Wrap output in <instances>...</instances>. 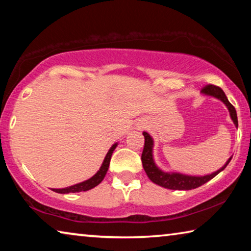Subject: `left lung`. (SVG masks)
Listing matches in <instances>:
<instances>
[{
  "label": "left lung",
  "mask_w": 251,
  "mask_h": 251,
  "mask_svg": "<svg viewBox=\"0 0 251 251\" xmlns=\"http://www.w3.org/2000/svg\"><path fill=\"white\" fill-rule=\"evenodd\" d=\"M201 94L205 96L214 97V99L223 101L228 109L232 123L235 124L236 127H238L236 109L230 103H229L227 96L222 88L215 86V85H207L206 87H203L201 90ZM143 135L144 137H145V146H144V151L142 154V163L144 171H145L148 178H150L154 184L167 189L190 190L197 188V187L206 184L207 181L212 179L215 176H217L220 172H223L224 169L227 167L229 161L232 158V156L229 157L226 164H225L222 168H219L218 171L203 176L188 175V174H182L179 172H165L157 166L156 161L154 159V139H152L151 136L148 134L147 131H143Z\"/></svg>",
  "instance_id": "obj_1"
}]
</instances>
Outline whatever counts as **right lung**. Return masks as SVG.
Instances as JSON below:
<instances>
[{
  "instance_id": "1",
  "label": "right lung",
  "mask_w": 251,
  "mask_h": 251,
  "mask_svg": "<svg viewBox=\"0 0 251 251\" xmlns=\"http://www.w3.org/2000/svg\"><path fill=\"white\" fill-rule=\"evenodd\" d=\"M118 143L113 144V146L109 148V151L106 154L105 158L103 160V164L100 167L99 171L95 174L94 176H92L91 178H88L87 180H84L82 182H78V184L72 185L69 187H65V188H52L53 192L58 193V194H70V193H79V192H87L92 188H94L99 184H100L101 180L104 179V177L106 175V173L108 171L109 167V161L110 158H112V154L113 151H115V148L117 147Z\"/></svg>"
}]
</instances>
